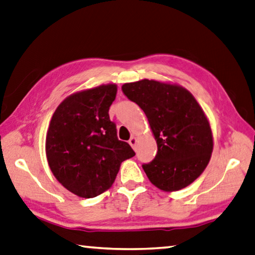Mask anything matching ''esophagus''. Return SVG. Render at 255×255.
Wrapping results in <instances>:
<instances>
[{
  "instance_id": "obj_1",
  "label": "esophagus",
  "mask_w": 255,
  "mask_h": 255,
  "mask_svg": "<svg viewBox=\"0 0 255 255\" xmlns=\"http://www.w3.org/2000/svg\"><path fill=\"white\" fill-rule=\"evenodd\" d=\"M129 145H130L132 148H135V146H136V143H137V138L135 137V136H132L130 139H129Z\"/></svg>"
}]
</instances>
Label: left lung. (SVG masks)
I'll return each instance as SVG.
<instances>
[{"mask_svg":"<svg viewBox=\"0 0 255 255\" xmlns=\"http://www.w3.org/2000/svg\"><path fill=\"white\" fill-rule=\"evenodd\" d=\"M122 89L143 110L157 142L155 159L142 165L148 179L163 192L187 187L204 172L214 146L204 110L175 82L142 79Z\"/></svg>","mask_w":255,"mask_h":255,"instance_id":"obj_1","label":"left lung"}]
</instances>
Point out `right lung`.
I'll return each mask as SVG.
<instances>
[{
  "instance_id": "add662e5",
  "label": "right lung",
  "mask_w": 255,
  "mask_h": 255,
  "mask_svg": "<svg viewBox=\"0 0 255 255\" xmlns=\"http://www.w3.org/2000/svg\"><path fill=\"white\" fill-rule=\"evenodd\" d=\"M117 85L107 83L77 91L60 104L45 137V155L58 182L69 192L92 198L112 187L120 165L135 156L117 138L109 108Z\"/></svg>"
}]
</instances>
